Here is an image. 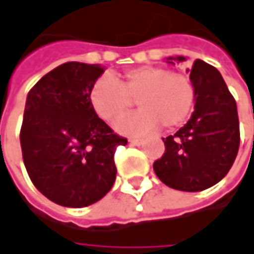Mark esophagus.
Listing matches in <instances>:
<instances>
[{
	"label": "esophagus",
	"mask_w": 254,
	"mask_h": 254,
	"mask_svg": "<svg viewBox=\"0 0 254 254\" xmlns=\"http://www.w3.org/2000/svg\"><path fill=\"white\" fill-rule=\"evenodd\" d=\"M129 142L133 144V145H141L144 142V139H141V138H129Z\"/></svg>",
	"instance_id": "obj_1"
}]
</instances>
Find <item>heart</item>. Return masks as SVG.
Returning a JSON list of instances; mask_svg holds the SVG:
<instances>
[{
  "instance_id": "heart-1",
  "label": "heart",
  "mask_w": 254,
  "mask_h": 254,
  "mask_svg": "<svg viewBox=\"0 0 254 254\" xmlns=\"http://www.w3.org/2000/svg\"><path fill=\"white\" fill-rule=\"evenodd\" d=\"M195 99L189 77L152 65L127 69L121 81L103 75L90 90L93 110L109 124L127 115L136 100L141 110L116 125L125 133H145L158 125L164 129L182 127L192 113Z\"/></svg>"
}]
</instances>
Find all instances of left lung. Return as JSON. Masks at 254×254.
<instances>
[{
  "label": "left lung",
  "instance_id": "1",
  "mask_svg": "<svg viewBox=\"0 0 254 254\" xmlns=\"http://www.w3.org/2000/svg\"><path fill=\"white\" fill-rule=\"evenodd\" d=\"M170 64L185 57L167 59ZM189 71V69H188ZM195 110L188 124L163 138L166 151L154 163L157 177L172 189L200 192L230 172L240 145L237 104L217 68L196 59L190 69Z\"/></svg>",
  "mask_w": 254,
  "mask_h": 254
}]
</instances>
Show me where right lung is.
<instances>
[{
    "instance_id": "obj_1",
    "label": "right lung",
    "mask_w": 254,
    "mask_h": 254,
    "mask_svg": "<svg viewBox=\"0 0 254 254\" xmlns=\"http://www.w3.org/2000/svg\"><path fill=\"white\" fill-rule=\"evenodd\" d=\"M102 65L66 62L33 85L20 130L23 161L49 200L82 208L100 200L116 179L115 151L127 139L93 110L90 90Z\"/></svg>"
}]
</instances>
